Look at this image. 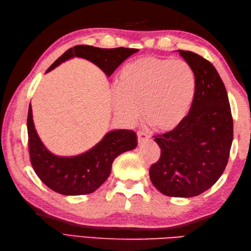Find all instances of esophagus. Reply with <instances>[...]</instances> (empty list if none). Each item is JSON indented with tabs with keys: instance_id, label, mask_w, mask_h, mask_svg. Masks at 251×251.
Wrapping results in <instances>:
<instances>
[{
	"instance_id": "esophagus-1",
	"label": "esophagus",
	"mask_w": 251,
	"mask_h": 251,
	"mask_svg": "<svg viewBox=\"0 0 251 251\" xmlns=\"http://www.w3.org/2000/svg\"><path fill=\"white\" fill-rule=\"evenodd\" d=\"M137 136H138V142H139V143L145 142L146 140L149 139V136L146 134V132H143V131H138L137 132Z\"/></svg>"
}]
</instances>
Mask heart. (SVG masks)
I'll list each match as a JSON object with an SVG mask.
<instances>
[{"label":"heart","instance_id":"heart-1","mask_svg":"<svg viewBox=\"0 0 251 251\" xmlns=\"http://www.w3.org/2000/svg\"><path fill=\"white\" fill-rule=\"evenodd\" d=\"M115 88L112 106L116 115L134 123L141 106L143 119L153 129L170 131L189 113L195 77L184 60L145 56L122 69Z\"/></svg>","mask_w":251,"mask_h":251}]
</instances>
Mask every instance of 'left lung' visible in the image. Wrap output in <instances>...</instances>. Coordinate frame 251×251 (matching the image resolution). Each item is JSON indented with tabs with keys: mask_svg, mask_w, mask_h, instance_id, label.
<instances>
[{
	"mask_svg": "<svg viewBox=\"0 0 251 251\" xmlns=\"http://www.w3.org/2000/svg\"><path fill=\"white\" fill-rule=\"evenodd\" d=\"M178 51L193 70L194 98L182 123L155 137L161 157L149 174L161 193L193 197L210 189L226 169L233 120L226 89L216 68L195 52Z\"/></svg>",
	"mask_w": 251,
	"mask_h": 251,
	"instance_id": "left-lung-1",
	"label": "left lung"
}]
</instances>
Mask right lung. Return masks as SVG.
I'll list each match as a JSON object with an SVG mask.
<instances>
[{"instance_id": "obj_1", "label": "right lung", "mask_w": 251, "mask_h": 251, "mask_svg": "<svg viewBox=\"0 0 251 251\" xmlns=\"http://www.w3.org/2000/svg\"><path fill=\"white\" fill-rule=\"evenodd\" d=\"M138 50L124 47L99 49L89 45H77L63 52L47 69L46 73L54 70L62 62L77 57L93 62L109 77L123 61ZM26 127L32 167L44 184L62 195L93 193L108 179L114 159L122 153L134 150L138 145L135 131L113 129L106 132L97 145L86 152L73 156L56 155L44 146L37 135L31 103Z\"/></svg>"}]
</instances>
